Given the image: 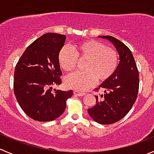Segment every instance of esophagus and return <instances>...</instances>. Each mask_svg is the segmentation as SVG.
I'll return each mask as SVG.
<instances>
[{
    "label": "esophagus",
    "instance_id": "34e87169",
    "mask_svg": "<svg viewBox=\"0 0 154 154\" xmlns=\"http://www.w3.org/2000/svg\"><path fill=\"white\" fill-rule=\"evenodd\" d=\"M74 94L75 95H78V96H83V95H85L84 92H79V91H77V90L74 91Z\"/></svg>",
    "mask_w": 154,
    "mask_h": 154
}]
</instances>
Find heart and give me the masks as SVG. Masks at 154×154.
Returning <instances> with one entry per match:
<instances>
[{
    "mask_svg": "<svg viewBox=\"0 0 154 154\" xmlns=\"http://www.w3.org/2000/svg\"><path fill=\"white\" fill-rule=\"evenodd\" d=\"M77 59H86L83 65V71H76L65 77L67 87L77 91H85L96 82L108 80L117 70L119 55L117 50L106 47L95 40H86L70 47H62L58 54L59 66L65 71L75 68Z\"/></svg>",
    "mask_w": 154,
    "mask_h": 154,
    "instance_id": "obj_1",
    "label": "heart"
}]
</instances>
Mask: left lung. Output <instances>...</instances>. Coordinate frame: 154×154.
<instances>
[{
  "label": "left lung",
  "instance_id": "1",
  "mask_svg": "<svg viewBox=\"0 0 154 154\" xmlns=\"http://www.w3.org/2000/svg\"><path fill=\"white\" fill-rule=\"evenodd\" d=\"M99 37L113 44L120 62L114 74L95 89H103L104 94L95 95L96 104L88 109V113L96 123L108 125L123 118L132 107L138 96L139 74L132 52L123 42L112 36Z\"/></svg>",
  "mask_w": 154,
  "mask_h": 154
}]
</instances>
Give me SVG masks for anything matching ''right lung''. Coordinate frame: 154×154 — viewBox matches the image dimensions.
I'll list each match as a JSON object with an SVG mask.
<instances>
[{
  "instance_id": "obj_1",
  "label": "right lung",
  "mask_w": 154,
  "mask_h": 154,
  "mask_svg": "<svg viewBox=\"0 0 154 154\" xmlns=\"http://www.w3.org/2000/svg\"><path fill=\"white\" fill-rule=\"evenodd\" d=\"M65 34L47 33L30 44L18 61L13 90L21 108L39 122L56 120L65 111L73 91L54 89L62 75L58 54L65 44Z\"/></svg>"
}]
</instances>
